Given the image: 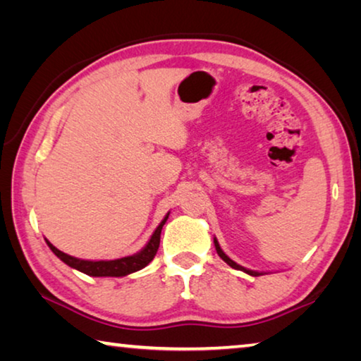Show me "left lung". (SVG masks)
Segmentation results:
<instances>
[{
	"mask_svg": "<svg viewBox=\"0 0 361 361\" xmlns=\"http://www.w3.org/2000/svg\"><path fill=\"white\" fill-rule=\"evenodd\" d=\"M213 242H215V248H216V253L219 255V258H221L224 262H228V264L232 267V269H237V271H243V272H247L248 276H255V277H258V276H261L259 272H255V271H250V269H245V267H242V266H239L237 264V262H234L232 261L228 255H226L223 250H221V247H219V243H218V240L216 239H213Z\"/></svg>",
	"mask_w": 361,
	"mask_h": 361,
	"instance_id": "1",
	"label": "left lung"
}]
</instances>
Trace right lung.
I'll return each instance as SVG.
<instances>
[{
  "label": "right lung",
  "instance_id": "right-lung-1",
  "mask_svg": "<svg viewBox=\"0 0 361 361\" xmlns=\"http://www.w3.org/2000/svg\"><path fill=\"white\" fill-rule=\"evenodd\" d=\"M169 218V213L166 215V218L162 219L161 224L157 226V229L154 231V234L151 235L149 242L146 243V247L132 256H126V258H119V259H113V261H87V259H79L75 258V256H70L63 252H60L59 248H56L52 245L51 242H47L49 248L52 250L54 255L57 258L62 259L65 264H68L73 269H78L87 276L92 277H124L129 276L132 272H137L140 269H143L145 266H148L149 262L154 258L159 248V243H161V231L162 226L166 224Z\"/></svg>",
  "mask_w": 361,
  "mask_h": 361
}]
</instances>
